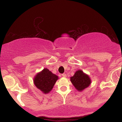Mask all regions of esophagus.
Returning a JSON list of instances; mask_svg holds the SVG:
<instances>
[{"instance_id":"obj_1","label":"esophagus","mask_w":122,"mask_h":122,"mask_svg":"<svg viewBox=\"0 0 122 122\" xmlns=\"http://www.w3.org/2000/svg\"><path fill=\"white\" fill-rule=\"evenodd\" d=\"M62 76L63 77H66V74H62Z\"/></svg>"}]
</instances>
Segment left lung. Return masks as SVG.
Here are the masks:
<instances>
[{
	"label": "left lung",
	"mask_w": 122,
	"mask_h": 122,
	"mask_svg": "<svg viewBox=\"0 0 122 122\" xmlns=\"http://www.w3.org/2000/svg\"><path fill=\"white\" fill-rule=\"evenodd\" d=\"M71 81L78 91L82 92L91 84V79L82 70H78L71 78Z\"/></svg>",
	"instance_id": "obj_1"
}]
</instances>
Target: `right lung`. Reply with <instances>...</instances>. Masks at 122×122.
<instances>
[{"mask_svg":"<svg viewBox=\"0 0 122 122\" xmlns=\"http://www.w3.org/2000/svg\"><path fill=\"white\" fill-rule=\"evenodd\" d=\"M58 79V76L53 74L47 68L37 73L33 78L35 86L44 94L49 93Z\"/></svg>","mask_w":122,"mask_h":122,"instance_id":"obj_1","label":"right lung"}]
</instances>
